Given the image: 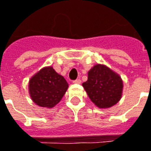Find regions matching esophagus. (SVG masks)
Returning a JSON list of instances; mask_svg holds the SVG:
<instances>
[{"label": "esophagus", "mask_w": 151, "mask_h": 151, "mask_svg": "<svg viewBox=\"0 0 151 151\" xmlns=\"http://www.w3.org/2000/svg\"><path fill=\"white\" fill-rule=\"evenodd\" d=\"M73 83H75V84H80V83H81V80H80V79H76V80H74V81H73Z\"/></svg>", "instance_id": "1"}]
</instances>
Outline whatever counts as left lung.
Segmentation results:
<instances>
[{"label": "left lung", "instance_id": "obj_1", "mask_svg": "<svg viewBox=\"0 0 151 151\" xmlns=\"http://www.w3.org/2000/svg\"><path fill=\"white\" fill-rule=\"evenodd\" d=\"M83 87L90 100L99 108L116 105L122 96L123 82L121 76L104 64L97 63L88 73V80Z\"/></svg>", "mask_w": 151, "mask_h": 151}]
</instances>
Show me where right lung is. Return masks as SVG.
<instances>
[{"label":"right lung","mask_w":151,"mask_h":151,"mask_svg":"<svg viewBox=\"0 0 151 151\" xmlns=\"http://www.w3.org/2000/svg\"><path fill=\"white\" fill-rule=\"evenodd\" d=\"M68 88L65 78L51 66L41 68L29 81V93L32 101L39 106L47 108L57 105Z\"/></svg>","instance_id":"1"}]
</instances>
